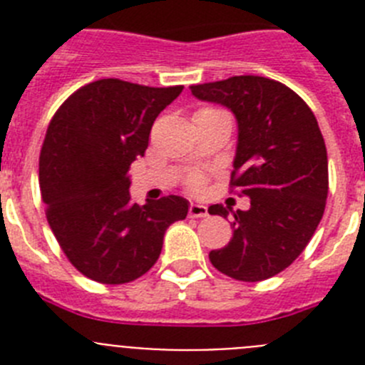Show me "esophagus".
Returning a JSON list of instances; mask_svg holds the SVG:
<instances>
[{
	"mask_svg": "<svg viewBox=\"0 0 365 365\" xmlns=\"http://www.w3.org/2000/svg\"><path fill=\"white\" fill-rule=\"evenodd\" d=\"M188 214L190 217H206L208 215V208L205 205H195V202H192L188 208Z\"/></svg>",
	"mask_w": 365,
	"mask_h": 365,
	"instance_id": "obj_1",
	"label": "esophagus"
}]
</instances>
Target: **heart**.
I'll return each mask as SVG.
<instances>
[{
	"instance_id": "heart-1",
	"label": "heart",
	"mask_w": 365,
	"mask_h": 365,
	"mask_svg": "<svg viewBox=\"0 0 365 365\" xmlns=\"http://www.w3.org/2000/svg\"><path fill=\"white\" fill-rule=\"evenodd\" d=\"M208 111H217V109H212V108H206ZM202 182H205V177L199 175V173H193V175L188 177V180H186V186H188L190 190H199L202 186Z\"/></svg>"
}]
</instances>
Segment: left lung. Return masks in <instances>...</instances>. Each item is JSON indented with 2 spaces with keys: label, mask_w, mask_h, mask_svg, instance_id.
<instances>
[{
  "label": "left lung",
  "mask_w": 365,
  "mask_h": 365,
  "mask_svg": "<svg viewBox=\"0 0 365 365\" xmlns=\"http://www.w3.org/2000/svg\"><path fill=\"white\" fill-rule=\"evenodd\" d=\"M190 89L237 118L230 190L250 197L247 212H234L227 247L210 252L212 265L240 282L272 278L305 250L324 215L329 170L318 120L291 87L265 76H232ZM208 212L228 215L222 205Z\"/></svg>",
  "instance_id": "8db88e82"
}]
</instances>
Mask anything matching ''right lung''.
Here are the masks:
<instances>
[{"mask_svg": "<svg viewBox=\"0 0 365 365\" xmlns=\"http://www.w3.org/2000/svg\"><path fill=\"white\" fill-rule=\"evenodd\" d=\"M180 91L102 78L76 89L51 118L40 151L45 215L86 278L108 285L140 278L159 259L166 228L188 214L177 195L133 202L128 177L155 118Z\"/></svg>", "mask_w": 365, "mask_h": 365, "instance_id": "right-lung-1", "label": "right lung"}]
</instances>
